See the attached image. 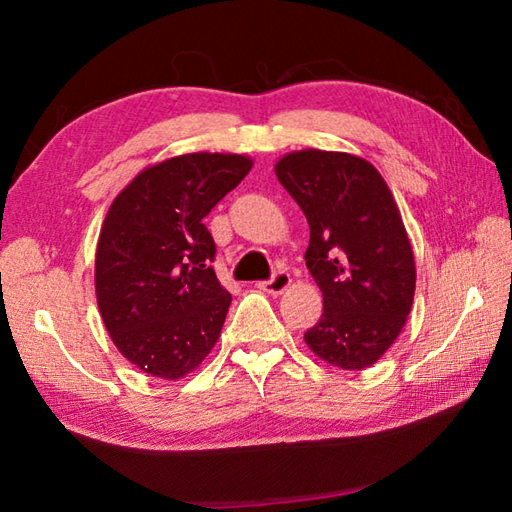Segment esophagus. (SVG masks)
Here are the masks:
<instances>
[{"mask_svg": "<svg viewBox=\"0 0 512 512\" xmlns=\"http://www.w3.org/2000/svg\"><path fill=\"white\" fill-rule=\"evenodd\" d=\"M288 286H290V275L286 273V270H277L273 277L259 284V288L270 292V295H279V292H284Z\"/></svg>", "mask_w": 512, "mask_h": 512, "instance_id": "34e87169", "label": "esophagus"}]
</instances>
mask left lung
<instances>
[{"label":"left lung","mask_w":512,"mask_h":512,"mask_svg":"<svg viewBox=\"0 0 512 512\" xmlns=\"http://www.w3.org/2000/svg\"><path fill=\"white\" fill-rule=\"evenodd\" d=\"M275 173L310 224L306 264L323 292V314L303 334L341 369H365L396 341L413 303L416 264L398 206L367 160L306 149Z\"/></svg>","instance_id":"8db88e82"}]
</instances>
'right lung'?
I'll return each mask as SVG.
<instances>
[{
	"mask_svg": "<svg viewBox=\"0 0 512 512\" xmlns=\"http://www.w3.org/2000/svg\"><path fill=\"white\" fill-rule=\"evenodd\" d=\"M253 167L237 154H184L116 195L96 246V299L118 350L145 374L176 380L211 352L231 295L215 277L204 217Z\"/></svg>",
	"mask_w": 512,
	"mask_h": 512,
	"instance_id": "right-lung-1",
	"label": "right lung"
}]
</instances>
